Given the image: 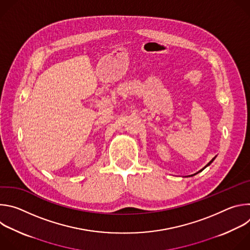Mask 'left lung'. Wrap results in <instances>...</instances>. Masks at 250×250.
I'll list each match as a JSON object with an SVG mask.
<instances>
[{
	"label": "left lung",
	"instance_id": "8db88e82",
	"mask_svg": "<svg viewBox=\"0 0 250 250\" xmlns=\"http://www.w3.org/2000/svg\"><path fill=\"white\" fill-rule=\"evenodd\" d=\"M216 157H217V156H215V157H213V158H212V159H211V160H210V161H209V162H208V164H207V165H206V166H205V167H204V168H202V169H201V170H199V172H202V171H203V170H204V169H205V168H206V167H208V165H210V163H211V162H212V161H213V160H215V159H216ZM199 172H197V173H195V174H193V175H189V176H186V177H192V176H194V175H196V174H198V173H199Z\"/></svg>",
	"mask_w": 250,
	"mask_h": 250
}]
</instances>
